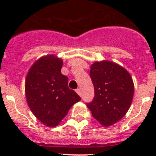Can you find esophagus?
Returning a JSON list of instances; mask_svg holds the SVG:
<instances>
[{
    "label": "esophagus",
    "mask_w": 156,
    "mask_h": 156,
    "mask_svg": "<svg viewBox=\"0 0 156 156\" xmlns=\"http://www.w3.org/2000/svg\"><path fill=\"white\" fill-rule=\"evenodd\" d=\"M76 93L78 94L81 95V90H80V88L76 89Z\"/></svg>",
    "instance_id": "1"
}]
</instances>
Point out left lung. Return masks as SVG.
I'll use <instances>...</instances> for the list:
<instances>
[{
	"label": "left lung",
	"instance_id": "1",
	"mask_svg": "<svg viewBox=\"0 0 156 156\" xmlns=\"http://www.w3.org/2000/svg\"><path fill=\"white\" fill-rule=\"evenodd\" d=\"M90 76L94 98L87 106L101 124L111 126L126 115L131 105L133 80L124 68L108 61L94 63Z\"/></svg>",
	"mask_w": 156,
	"mask_h": 156
}]
</instances>
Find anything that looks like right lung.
Listing matches in <instances>:
<instances>
[{
	"label": "right lung",
	"instance_id": "1",
	"mask_svg": "<svg viewBox=\"0 0 156 156\" xmlns=\"http://www.w3.org/2000/svg\"><path fill=\"white\" fill-rule=\"evenodd\" d=\"M62 61L54 55L42 57L29 71L26 96L33 113L49 127L57 126L81 98L68 86V77L61 73Z\"/></svg>",
	"mask_w": 156,
	"mask_h": 156
}]
</instances>
